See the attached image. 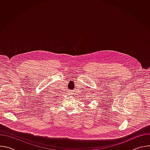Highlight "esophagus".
I'll return each instance as SVG.
<instances>
[{
  "label": "esophagus",
  "instance_id": "34e87169",
  "mask_svg": "<svg viewBox=\"0 0 150 150\" xmlns=\"http://www.w3.org/2000/svg\"><path fill=\"white\" fill-rule=\"evenodd\" d=\"M69 94H70V95H72V94H72V93H69Z\"/></svg>",
  "mask_w": 150,
  "mask_h": 150
}]
</instances>
